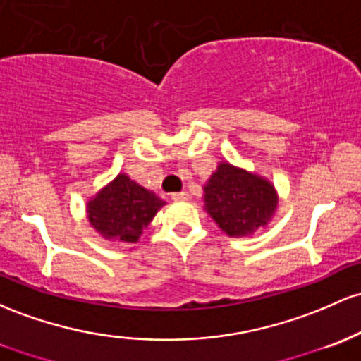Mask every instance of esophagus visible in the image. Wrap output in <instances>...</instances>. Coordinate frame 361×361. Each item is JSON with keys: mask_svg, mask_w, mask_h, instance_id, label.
Instances as JSON below:
<instances>
[{"mask_svg": "<svg viewBox=\"0 0 361 361\" xmlns=\"http://www.w3.org/2000/svg\"><path fill=\"white\" fill-rule=\"evenodd\" d=\"M188 192H174L171 193V199L174 202H183V200H188Z\"/></svg>", "mask_w": 361, "mask_h": 361, "instance_id": "1", "label": "esophagus"}]
</instances>
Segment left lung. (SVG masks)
Segmentation results:
<instances>
[{"mask_svg": "<svg viewBox=\"0 0 361 361\" xmlns=\"http://www.w3.org/2000/svg\"><path fill=\"white\" fill-rule=\"evenodd\" d=\"M205 207L226 235L247 236L271 219L276 190L257 174L223 162L204 187Z\"/></svg>", "mask_w": 361, "mask_h": 361, "instance_id": "obj_1", "label": "left lung"}]
</instances>
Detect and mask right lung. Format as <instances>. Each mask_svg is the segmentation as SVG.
I'll return each mask as SVG.
<instances>
[{
	"label": "right lung",
	"instance_id": "obj_1",
	"mask_svg": "<svg viewBox=\"0 0 361 361\" xmlns=\"http://www.w3.org/2000/svg\"><path fill=\"white\" fill-rule=\"evenodd\" d=\"M164 205L159 197L125 174L89 202V221L104 238L133 243L140 238L156 212Z\"/></svg>",
	"mask_w": 361,
	"mask_h": 361
}]
</instances>
